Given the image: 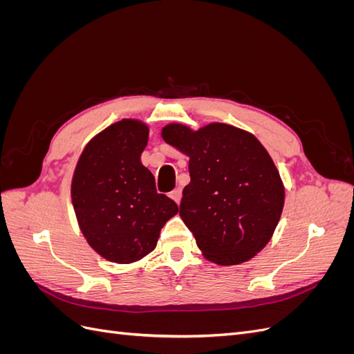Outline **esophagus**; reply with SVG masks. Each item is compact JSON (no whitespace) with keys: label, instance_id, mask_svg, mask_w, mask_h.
Wrapping results in <instances>:
<instances>
[{"label":"esophagus","instance_id":"1","mask_svg":"<svg viewBox=\"0 0 354 354\" xmlns=\"http://www.w3.org/2000/svg\"><path fill=\"white\" fill-rule=\"evenodd\" d=\"M169 198L173 199V201H176V203H180V201H181V189H180V187L174 189V190L169 194Z\"/></svg>","mask_w":354,"mask_h":354}]
</instances>
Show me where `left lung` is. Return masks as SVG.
<instances>
[{
    "mask_svg": "<svg viewBox=\"0 0 354 354\" xmlns=\"http://www.w3.org/2000/svg\"><path fill=\"white\" fill-rule=\"evenodd\" d=\"M164 140L189 156L190 183L180 217L207 260L234 266L269 243L279 223L285 189L273 159L255 136L214 122L190 130L162 128Z\"/></svg>",
    "mask_w": 354,
    "mask_h": 354,
    "instance_id": "obj_1",
    "label": "left lung"
}]
</instances>
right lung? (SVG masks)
Instances as JSON below:
<instances>
[{"instance_id": "add662e5", "label": "right lung", "mask_w": 354, "mask_h": 354, "mask_svg": "<svg viewBox=\"0 0 354 354\" xmlns=\"http://www.w3.org/2000/svg\"><path fill=\"white\" fill-rule=\"evenodd\" d=\"M149 128L122 120L84 147L71 195L80 229L103 259L130 264L152 252L160 229L178 207L158 194L155 177L140 160Z\"/></svg>"}]
</instances>
